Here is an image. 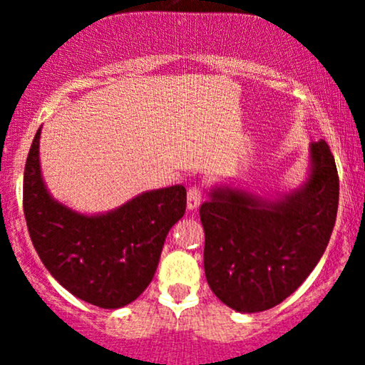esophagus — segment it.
Listing matches in <instances>:
<instances>
[{
	"instance_id": "1",
	"label": "esophagus",
	"mask_w": 365,
	"mask_h": 365,
	"mask_svg": "<svg viewBox=\"0 0 365 365\" xmlns=\"http://www.w3.org/2000/svg\"><path fill=\"white\" fill-rule=\"evenodd\" d=\"M201 197H203V187L201 185L189 187V192H187V208L196 210L201 203Z\"/></svg>"
}]
</instances>
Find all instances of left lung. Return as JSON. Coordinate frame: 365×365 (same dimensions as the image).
Returning a JSON list of instances; mask_svg holds the SVG:
<instances>
[{
	"mask_svg": "<svg viewBox=\"0 0 365 365\" xmlns=\"http://www.w3.org/2000/svg\"><path fill=\"white\" fill-rule=\"evenodd\" d=\"M312 171L284 200L215 189L201 205L205 274L227 307L259 312L286 300L329 245L339 205V176L325 141L311 145Z\"/></svg>",
	"mask_w": 365,
	"mask_h": 365,
	"instance_id": "left-lung-1",
	"label": "left lung"
}]
</instances>
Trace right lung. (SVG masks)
<instances>
[{"label": "right lung", "mask_w": 365, "mask_h": 365, "mask_svg": "<svg viewBox=\"0 0 365 365\" xmlns=\"http://www.w3.org/2000/svg\"><path fill=\"white\" fill-rule=\"evenodd\" d=\"M38 145L40 128L26 159L23 182L33 247L73 297L102 309L130 304L152 282L165 237L185 213V187L145 192L106 215H81L47 192Z\"/></svg>", "instance_id": "right-lung-1"}]
</instances>
